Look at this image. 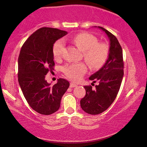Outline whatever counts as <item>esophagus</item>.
<instances>
[{"label": "esophagus", "instance_id": "obj_1", "mask_svg": "<svg viewBox=\"0 0 147 147\" xmlns=\"http://www.w3.org/2000/svg\"><path fill=\"white\" fill-rule=\"evenodd\" d=\"M78 85L76 84H74V83H73V82H71V83H70V85H69V86H70V88H74V87H76V86H77Z\"/></svg>", "mask_w": 147, "mask_h": 147}]
</instances>
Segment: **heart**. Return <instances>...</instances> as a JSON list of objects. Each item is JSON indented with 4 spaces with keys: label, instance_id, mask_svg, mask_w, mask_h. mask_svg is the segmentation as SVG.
I'll list each match as a JSON object with an SVG mask.
<instances>
[{
    "label": "heart",
    "instance_id": "1",
    "mask_svg": "<svg viewBox=\"0 0 147 147\" xmlns=\"http://www.w3.org/2000/svg\"><path fill=\"white\" fill-rule=\"evenodd\" d=\"M72 41L78 49L83 52L84 59L91 67L98 69L106 62L109 53V48L106 43H99L95 36L86 33H79L72 39ZM63 49V40H57L53 47V54L55 59H59L61 57ZM61 70L66 77L74 81H78L86 74L87 66L83 62L68 63L63 65Z\"/></svg>",
    "mask_w": 147,
    "mask_h": 147
}]
</instances>
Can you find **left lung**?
<instances>
[{"instance_id": "obj_1", "label": "left lung", "mask_w": 147, "mask_h": 147, "mask_svg": "<svg viewBox=\"0 0 147 147\" xmlns=\"http://www.w3.org/2000/svg\"><path fill=\"white\" fill-rule=\"evenodd\" d=\"M106 33L110 40L108 59L102 68L90 76L93 82H99L96 89L86 86V96L80 100L82 110L90 114H99L110 107L119 92L124 76L122 49L117 38L107 30L98 27Z\"/></svg>"}]
</instances>
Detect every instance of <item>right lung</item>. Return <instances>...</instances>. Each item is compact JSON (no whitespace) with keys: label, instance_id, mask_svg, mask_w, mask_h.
Returning <instances> with one entry per match:
<instances>
[{"label":"right lung","instance_id":"add662e5","mask_svg":"<svg viewBox=\"0 0 147 147\" xmlns=\"http://www.w3.org/2000/svg\"><path fill=\"white\" fill-rule=\"evenodd\" d=\"M65 31L42 27L32 34L22 46L18 59V80L26 100L38 113L49 115L57 111L62 96L69 86L67 80L58 79L53 86L45 76L53 71V47Z\"/></svg>","mask_w":147,"mask_h":147}]
</instances>
